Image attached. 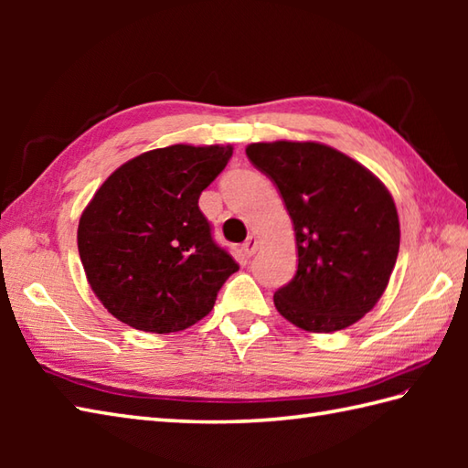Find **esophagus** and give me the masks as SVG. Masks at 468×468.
I'll return each instance as SVG.
<instances>
[{
    "instance_id": "34e87169",
    "label": "esophagus",
    "mask_w": 468,
    "mask_h": 468,
    "mask_svg": "<svg viewBox=\"0 0 468 468\" xmlns=\"http://www.w3.org/2000/svg\"><path fill=\"white\" fill-rule=\"evenodd\" d=\"M257 245H260V241H257V237L255 235H250L245 239V243H243V253L247 255V257H251L255 251H257Z\"/></svg>"
}]
</instances>
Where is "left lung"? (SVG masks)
Segmentation results:
<instances>
[{"label": "left lung", "instance_id": "8db88e82", "mask_svg": "<svg viewBox=\"0 0 468 468\" xmlns=\"http://www.w3.org/2000/svg\"><path fill=\"white\" fill-rule=\"evenodd\" d=\"M250 161L275 183L292 217L297 271L273 303L305 332L356 324L380 300L400 250V223L380 178L320 143H253Z\"/></svg>", "mask_w": 468, "mask_h": 468}]
</instances>
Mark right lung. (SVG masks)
Listing matches in <instances>:
<instances>
[{"mask_svg": "<svg viewBox=\"0 0 468 468\" xmlns=\"http://www.w3.org/2000/svg\"><path fill=\"white\" fill-rule=\"evenodd\" d=\"M231 154V144L154 148L98 188L78 225V251L92 292L116 320L171 334L213 310L239 265L213 241L198 197Z\"/></svg>", "mask_w": 468, "mask_h": 468, "instance_id": "add662e5", "label": "right lung"}]
</instances>
